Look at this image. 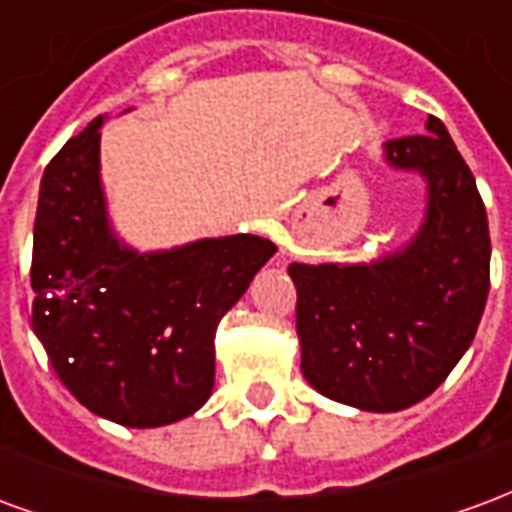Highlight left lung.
Returning a JSON list of instances; mask_svg holds the SVG:
<instances>
[{
    "instance_id": "8db88e82",
    "label": "left lung",
    "mask_w": 512,
    "mask_h": 512,
    "mask_svg": "<svg viewBox=\"0 0 512 512\" xmlns=\"http://www.w3.org/2000/svg\"><path fill=\"white\" fill-rule=\"evenodd\" d=\"M425 131L381 150L386 167L425 180L417 233L365 263L288 268L301 373L359 411L425 400L469 351L488 299L491 238L472 169L441 120L428 117Z\"/></svg>"
}]
</instances>
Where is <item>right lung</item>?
<instances>
[{"mask_svg":"<svg viewBox=\"0 0 512 512\" xmlns=\"http://www.w3.org/2000/svg\"><path fill=\"white\" fill-rule=\"evenodd\" d=\"M101 126L68 139L40 180L32 326L82 406L161 428L211 397L219 321L277 246L249 233L156 252L126 244L106 205Z\"/></svg>","mask_w":512,"mask_h":512,"instance_id":"1","label":"right lung"}]
</instances>
